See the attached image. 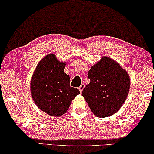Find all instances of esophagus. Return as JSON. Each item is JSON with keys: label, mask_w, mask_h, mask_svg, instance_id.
Wrapping results in <instances>:
<instances>
[{"label": "esophagus", "mask_w": 154, "mask_h": 154, "mask_svg": "<svg viewBox=\"0 0 154 154\" xmlns=\"http://www.w3.org/2000/svg\"><path fill=\"white\" fill-rule=\"evenodd\" d=\"M84 88H85V84L82 83L81 85V86H79V90L80 92H83V90Z\"/></svg>", "instance_id": "1"}]
</instances>
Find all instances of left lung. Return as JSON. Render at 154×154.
<instances>
[{
    "label": "left lung",
    "instance_id": "8db88e82",
    "mask_svg": "<svg viewBox=\"0 0 154 154\" xmlns=\"http://www.w3.org/2000/svg\"><path fill=\"white\" fill-rule=\"evenodd\" d=\"M90 83L82 95L97 117H108L121 109L129 92L130 81L127 72L109 57H104L88 73Z\"/></svg>",
    "mask_w": 154,
    "mask_h": 154
}]
</instances>
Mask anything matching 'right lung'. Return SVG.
Segmentation results:
<instances>
[{"instance_id":"obj_1","label":"right lung","mask_w":154,"mask_h":154,"mask_svg":"<svg viewBox=\"0 0 154 154\" xmlns=\"http://www.w3.org/2000/svg\"><path fill=\"white\" fill-rule=\"evenodd\" d=\"M65 63L50 54L38 63L31 82V95L38 107L51 116H60L80 93L70 86V77L64 72Z\"/></svg>"}]
</instances>
